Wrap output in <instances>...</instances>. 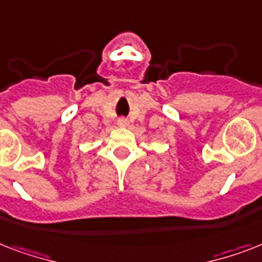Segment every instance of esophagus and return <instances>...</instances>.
Segmentation results:
<instances>
[{
  "label": "esophagus",
  "instance_id": "obj_1",
  "mask_svg": "<svg viewBox=\"0 0 262 262\" xmlns=\"http://www.w3.org/2000/svg\"><path fill=\"white\" fill-rule=\"evenodd\" d=\"M118 126H127L129 125V122H127V119L126 118H119L118 119Z\"/></svg>",
  "mask_w": 262,
  "mask_h": 262
}]
</instances>
